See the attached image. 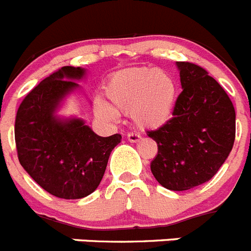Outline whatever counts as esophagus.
Instances as JSON below:
<instances>
[{
  "label": "esophagus",
  "instance_id": "esophagus-1",
  "mask_svg": "<svg viewBox=\"0 0 251 251\" xmlns=\"http://www.w3.org/2000/svg\"><path fill=\"white\" fill-rule=\"evenodd\" d=\"M127 138H128V141H129V142L136 143V142H138V141H140L142 137H141V134L134 133V132H130V133L127 134Z\"/></svg>",
  "mask_w": 251,
  "mask_h": 251
}]
</instances>
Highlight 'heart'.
<instances>
[{
  "instance_id": "obj_1",
  "label": "heart",
  "mask_w": 251,
  "mask_h": 251,
  "mask_svg": "<svg viewBox=\"0 0 251 251\" xmlns=\"http://www.w3.org/2000/svg\"><path fill=\"white\" fill-rule=\"evenodd\" d=\"M108 102L98 99L96 114L115 119L117 113H130L137 127L156 129L173 117L177 99V85L164 70L134 67L118 71L105 82Z\"/></svg>"
}]
</instances>
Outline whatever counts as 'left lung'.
Segmentation results:
<instances>
[{"instance_id": "1", "label": "left lung", "mask_w": 251, "mask_h": 251, "mask_svg": "<svg viewBox=\"0 0 251 251\" xmlns=\"http://www.w3.org/2000/svg\"><path fill=\"white\" fill-rule=\"evenodd\" d=\"M181 94L173 118L147 134L157 143L151 162L156 180L181 192L211 180L230 155L235 141V109L217 81L204 68L176 62Z\"/></svg>"}]
</instances>
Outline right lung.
<instances>
[{"mask_svg": "<svg viewBox=\"0 0 251 251\" xmlns=\"http://www.w3.org/2000/svg\"><path fill=\"white\" fill-rule=\"evenodd\" d=\"M82 67L59 68L34 87L19 106L15 142L21 166L40 187L63 199L87 197L99 187L121 134L100 137L81 118H61L63 100L80 89Z\"/></svg>", "mask_w": 251, "mask_h": 251, "instance_id": "1", "label": "right lung"}]
</instances>
